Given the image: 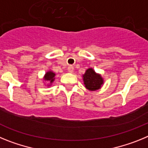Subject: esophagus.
I'll list each match as a JSON object with an SVG mask.
<instances>
[{
    "label": "esophagus",
    "mask_w": 148,
    "mask_h": 148,
    "mask_svg": "<svg viewBox=\"0 0 148 148\" xmlns=\"http://www.w3.org/2000/svg\"><path fill=\"white\" fill-rule=\"evenodd\" d=\"M67 70L69 73H73V70H74V67H73V66H72V65H70V66H68Z\"/></svg>",
    "instance_id": "obj_1"
}]
</instances>
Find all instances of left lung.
Wrapping results in <instances>:
<instances>
[{
    "mask_svg": "<svg viewBox=\"0 0 148 148\" xmlns=\"http://www.w3.org/2000/svg\"><path fill=\"white\" fill-rule=\"evenodd\" d=\"M83 78L86 88L90 90H99L102 85V78L99 74H96L92 68H89Z\"/></svg>",
    "mask_w": 148,
    "mask_h": 148,
    "instance_id": "8db88e82",
    "label": "left lung"
}]
</instances>
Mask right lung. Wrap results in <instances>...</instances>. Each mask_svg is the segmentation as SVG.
Returning a JSON list of instances; mask_svg holds the SVG:
<instances>
[{
    "mask_svg": "<svg viewBox=\"0 0 148 148\" xmlns=\"http://www.w3.org/2000/svg\"><path fill=\"white\" fill-rule=\"evenodd\" d=\"M55 73H53V72H48V73H46L45 76H44V80L47 81L48 82H52L54 81V77H55Z\"/></svg>",
    "mask_w": 148,
    "mask_h": 148,
    "instance_id": "1",
    "label": "right lung"
}]
</instances>
